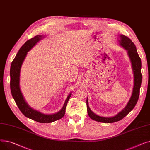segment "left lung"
<instances>
[{
    "label": "left lung",
    "mask_w": 150,
    "mask_h": 150,
    "mask_svg": "<svg viewBox=\"0 0 150 150\" xmlns=\"http://www.w3.org/2000/svg\"><path fill=\"white\" fill-rule=\"evenodd\" d=\"M119 37V44L125 49L127 50V53L131 62L134 77V87L132 93L127 106L119 114L111 117H101L94 114L89 108L88 100L87 98V100H86V104H87L88 114L91 119L97 122L111 123L122 120L126 115H127L128 114H129L133 109V108L135 107L139 99L140 88L142 80V75L141 74V59L137 52L135 44L133 43L131 39L127 36L123 35H120Z\"/></svg>",
    "instance_id": "left-lung-1"
}]
</instances>
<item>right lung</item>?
Masks as SVG:
<instances>
[{
	"label": "right lung",
	"instance_id": "1",
	"mask_svg": "<svg viewBox=\"0 0 150 150\" xmlns=\"http://www.w3.org/2000/svg\"><path fill=\"white\" fill-rule=\"evenodd\" d=\"M45 37L42 35H37L28 40L18 51L16 56L11 62L10 67V89L12 96L21 112L27 118L39 123H51L59 120L64 115L67 102L72 95L70 93L65 103L60 111L53 114H44L30 107L23 97L19 87L20 72L22 63L24 61L28 52Z\"/></svg>",
	"mask_w": 150,
	"mask_h": 150
}]
</instances>
